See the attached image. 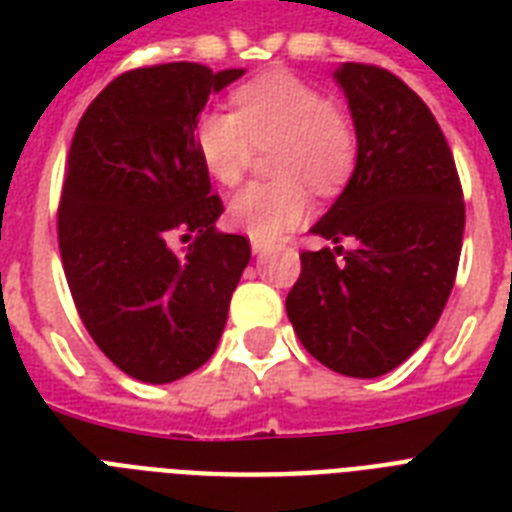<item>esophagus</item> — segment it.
<instances>
[{"label":"esophagus","mask_w":512,"mask_h":512,"mask_svg":"<svg viewBox=\"0 0 512 512\" xmlns=\"http://www.w3.org/2000/svg\"><path fill=\"white\" fill-rule=\"evenodd\" d=\"M268 249H271V244H265V241L260 239H252V252H255V255H265Z\"/></svg>","instance_id":"esophagus-1"}]
</instances>
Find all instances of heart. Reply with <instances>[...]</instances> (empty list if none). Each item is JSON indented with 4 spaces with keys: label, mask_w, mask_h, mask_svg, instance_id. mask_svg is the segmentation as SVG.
<instances>
[{
    "label": "heart",
    "mask_w": 512,
    "mask_h": 512,
    "mask_svg": "<svg viewBox=\"0 0 512 512\" xmlns=\"http://www.w3.org/2000/svg\"><path fill=\"white\" fill-rule=\"evenodd\" d=\"M233 111H204L196 151L220 185H236L257 148L273 151L284 180L249 183L228 201V223L252 239L271 241L311 215V191L335 193L353 167V130L316 87L284 71L265 74L233 92Z\"/></svg>",
    "instance_id": "heart-1"
}]
</instances>
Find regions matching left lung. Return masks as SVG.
Returning <instances> with one entry per match:
<instances>
[{
  "instance_id": "left-lung-1",
  "label": "left lung",
  "mask_w": 512,
  "mask_h": 512,
  "mask_svg": "<svg viewBox=\"0 0 512 512\" xmlns=\"http://www.w3.org/2000/svg\"><path fill=\"white\" fill-rule=\"evenodd\" d=\"M335 82L356 130V167L311 228L337 247L300 255L287 316L313 358L372 380L404 364L441 319L465 204L444 132L417 92L364 63L337 66ZM342 238L354 249L342 250Z\"/></svg>"
}]
</instances>
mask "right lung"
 Segmentation results:
<instances>
[{"label":"right lung","mask_w":512,"mask_h":512,"mask_svg":"<svg viewBox=\"0 0 512 512\" xmlns=\"http://www.w3.org/2000/svg\"><path fill=\"white\" fill-rule=\"evenodd\" d=\"M244 76L199 63L135 68L84 111L58 241L76 311L124 374L164 385L215 353L252 249L215 231L223 201L196 151L209 95ZM184 233L188 248H175Z\"/></svg>","instance_id":"add662e5"}]
</instances>
